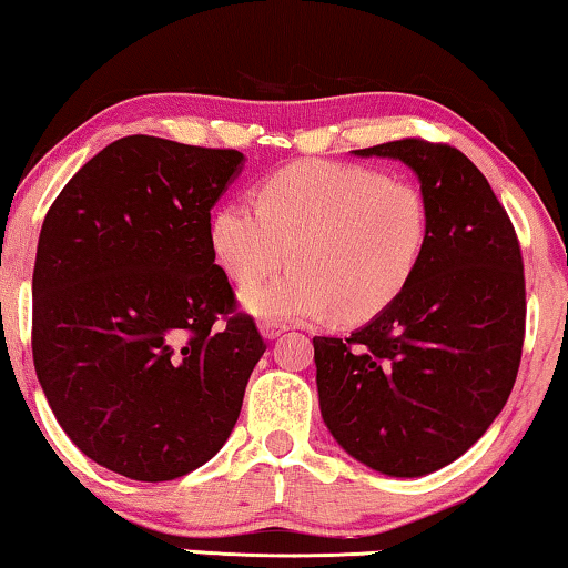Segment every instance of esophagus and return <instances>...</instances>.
Listing matches in <instances>:
<instances>
[{
  "mask_svg": "<svg viewBox=\"0 0 568 568\" xmlns=\"http://www.w3.org/2000/svg\"><path fill=\"white\" fill-rule=\"evenodd\" d=\"M258 331H261V336L266 338V341H274V338H278L286 331V325L274 323V321H266V323L258 325Z\"/></svg>",
  "mask_w": 568,
  "mask_h": 568,
  "instance_id": "esophagus-1",
  "label": "esophagus"
}]
</instances>
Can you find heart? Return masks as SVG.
Masks as SVG:
<instances>
[{"label": "heart", "mask_w": 568, "mask_h": 568, "mask_svg": "<svg viewBox=\"0 0 568 568\" xmlns=\"http://www.w3.org/2000/svg\"><path fill=\"white\" fill-rule=\"evenodd\" d=\"M214 261L258 321L356 325L393 305L429 245V206L414 183L328 160L292 162L258 189V206L224 201L209 222Z\"/></svg>", "instance_id": "b5f03b06"}]
</instances>
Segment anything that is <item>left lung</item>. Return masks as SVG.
Listing matches in <instances>:
<instances>
[{
    "label": "left lung",
    "mask_w": 568,
    "mask_h": 568,
    "mask_svg": "<svg viewBox=\"0 0 568 568\" xmlns=\"http://www.w3.org/2000/svg\"><path fill=\"white\" fill-rule=\"evenodd\" d=\"M352 154L414 170L429 206V245L393 305L352 336L313 338L317 400L354 460L418 478L468 453L515 387L523 253L491 185L455 146L400 139Z\"/></svg>",
    "instance_id": "left-lung-1"
}]
</instances>
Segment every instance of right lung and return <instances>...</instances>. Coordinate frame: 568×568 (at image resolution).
Returning a JSON list of instances; mask_svg holds the SVG:
<instances>
[{
	"instance_id": "add662e5",
	"label": "right lung",
	"mask_w": 568,
	"mask_h": 568,
	"mask_svg": "<svg viewBox=\"0 0 568 568\" xmlns=\"http://www.w3.org/2000/svg\"><path fill=\"white\" fill-rule=\"evenodd\" d=\"M245 154L123 136L64 185L33 268V362L90 460L173 480L220 453L266 352L209 245ZM224 314L227 324L215 321Z\"/></svg>"
}]
</instances>
